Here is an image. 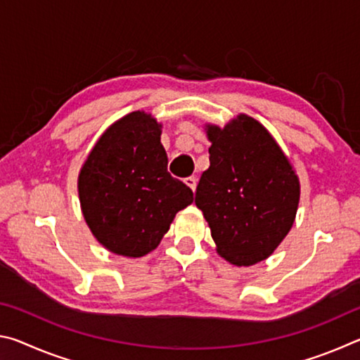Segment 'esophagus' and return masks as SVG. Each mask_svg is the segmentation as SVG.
Segmentation results:
<instances>
[{
  "instance_id": "1",
  "label": "esophagus",
  "mask_w": 360,
  "mask_h": 360,
  "mask_svg": "<svg viewBox=\"0 0 360 360\" xmlns=\"http://www.w3.org/2000/svg\"><path fill=\"white\" fill-rule=\"evenodd\" d=\"M184 182H186L188 187L192 188V191H195V188H197V178H195V176H191V178H186Z\"/></svg>"
}]
</instances>
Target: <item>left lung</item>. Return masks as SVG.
I'll use <instances>...</instances> for the list:
<instances>
[{
  "label": "left lung",
  "instance_id": "8db88e82",
  "mask_svg": "<svg viewBox=\"0 0 360 360\" xmlns=\"http://www.w3.org/2000/svg\"><path fill=\"white\" fill-rule=\"evenodd\" d=\"M210 168L195 205L211 229L217 254L251 266L275 252L295 221L300 181L288 155L259 120L238 114L225 127L206 124Z\"/></svg>",
  "mask_w": 360,
  "mask_h": 360
}]
</instances>
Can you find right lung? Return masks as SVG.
<instances>
[{
	"mask_svg": "<svg viewBox=\"0 0 360 360\" xmlns=\"http://www.w3.org/2000/svg\"><path fill=\"white\" fill-rule=\"evenodd\" d=\"M162 124L144 111L115 120L89 152L77 178L90 231L109 252L143 257L160 245L193 192L168 173Z\"/></svg>",
	"mask_w": 360,
	"mask_h": 360,
	"instance_id": "add662e5",
	"label": "right lung"
}]
</instances>
